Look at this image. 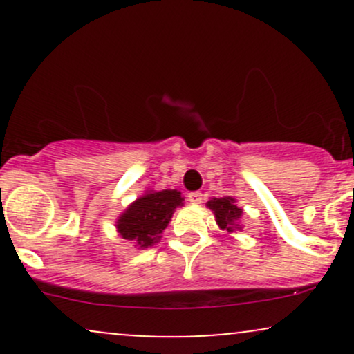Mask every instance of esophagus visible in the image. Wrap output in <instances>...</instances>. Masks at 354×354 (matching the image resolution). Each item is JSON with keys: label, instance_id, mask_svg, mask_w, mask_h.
<instances>
[{"label": "esophagus", "instance_id": "obj_1", "mask_svg": "<svg viewBox=\"0 0 354 354\" xmlns=\"http://www.w3.org/2000/svg\"><path fill=\"white\" fill-rule=\"evenodd\" d=\"M201 200H203V193H200V191H193V193L188 194V201L191 205H200Z\"/></svg>", "mask_w": 354, "mask_h": 354}]
</instances>
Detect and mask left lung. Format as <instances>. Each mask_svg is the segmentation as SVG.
<instances>
[{"label": "left lung", "instance_id": "8db88e82", "mask_svg": "<svg viewBox=\"0 0 354 354\" xmlns=\"http://www.w3.org/2000/svg\"><path fill=\"white\" fill-rule=\"evenodd\" d=\"M206 206L213 211L219 230L228 231V233H236V231L243 230V209L238 208L236 200H234L233 196L211 198V200L206 203Z\"/></svg>", "mask_w": 354, "mask_h": 354}]
</instances>
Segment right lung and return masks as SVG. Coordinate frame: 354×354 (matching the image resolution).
<instances>
[{"label": "right lung", "mask_w": 354, "mask_h": 354, "mask_svg": "<svg viewBox=\"0 0 354 354\" xmlns=\"http://www.w3.org/2000/svg\"><path fill=\"white\" fill-rule=\"evenodd\" d=\"M185 205L178 189H146L116 219V231L138 250L156 245L168 228L174 209Z\"/></svg>", "instance_id": "obj_1"}]
</instances>
